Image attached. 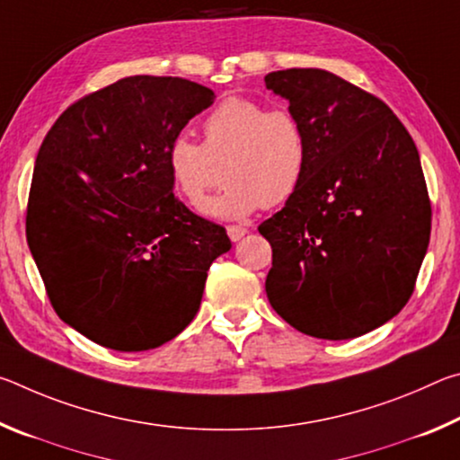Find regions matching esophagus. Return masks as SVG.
I'll return each mask as SVG.
<instances>
[{
  "label": "esophagus",
  "mask_w": 460,
  "mask_h": 460,
  "mask_svg": "<svg viewBox=\"0 0 460 460\" xmlns=\"http://www.w3.org/2000/svg\"><path fill=\"white\" fill-rule=\"evenodd\" d=\"M247 233V227L243 225H227V235L231 241H239Z\"/></svg>",
  "instance_id": "34e87169"
}]
</instances>
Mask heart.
Listing matches in <instances>:
<instances>
[{"label":"heart","mask_w":460,"mask_h":460,"mask_svg":"<svg viewBox=\"0 0 460 460\" xmlns=\"http://www.w3.org/2000/svg\"><path fill=\"white\" fill-rule=\"evenodd\" d=\"M202 131V144L176 136L166 150L170 182L189 205H200L223 162L225 189L202 208L207 215L243 219L298 192L308 168V137L290 107L229 97L208 113Z\"/></svg>","instance_id":"obj_1"}]
</instances>
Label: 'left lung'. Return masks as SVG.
Masks as SVG:
<instances>
[{
  "label": "left lung",
  "mask_w": 460,
  "mask_h": 460,
  "mask_svg": "<svg viewBox=\"0 0 460 460\" xmlns=\"http://www.w3.org/2000/svg\"><path fill=\"white\" fill-rule=\"evenodd\" d=\"M308 137V168L260 225L271 308L316 339L361 337L406 306L430 241L416 144L392 109L323 68L266 75Z\"/></svg>",
  "instance_id": "obj_1"
}]
</instances>
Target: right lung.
I'll return each mask as SVG.
<instances>
[{
	"label": "right lung",
	"mask_w": 460,
	"mask_h": 460,
	"mask_svg": "<svg viewBox=\"0 0 460 460\" xmlns=\"http://www.w3.org/2000/svg\"><path fill=\"white\" fill-rule=\"evenodd\" d=\"M215 93L178 76H128L54 121L30 186L26 237L52 308L115 351H147L199 313L231 241L172 192L168 144Z\"/></svg>",
	"instance_id": "add662e5"
}]
</instances>
